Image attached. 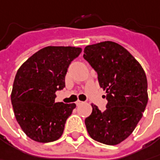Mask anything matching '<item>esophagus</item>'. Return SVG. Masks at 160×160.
Returning a JSON list of instances; mask_svg holds the SVG:
<instances>
[{
    "label": "esophagus",
    "mask_w": 160,
    "mask_h": 160,
    "mask_svg": "<svg viewBox=\"0 0 160 160\" xmlns=\"http://www.w3.org/2000/svg\"><path fill=\"white\" fill-rule=\"evenodd\" d=\"M81 104H83V102H82V101L78 100L77 102H76V105H77V106H80V105H81Z\"/></svg>",
    "instance_id": "34e87169"
}]
</instances>
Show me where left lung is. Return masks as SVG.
<instances>
[{
  "instance_id": "obj_1",
  "label": "left lung",
  "mask_w": 160,
  "mask_h": 160,
  "mask_svg": "<svg viewBox=\"0 0 160 160\" xmlns=\"http://www.w3.org/2000/svg\"><path fill=\"white\" fill-rule=\"evenodd\" d=\"M83 58L98 74L108 100L105 111L92 105V113L85 119L88 132L97 142L116 145L142 117L148 103L146 74L125 48L112 41L88 45Z\"/></svg>"
}]
</instances>
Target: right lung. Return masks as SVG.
I'll return each mask as SVG.
<instances>
[{"label": "right lung", "mask_w": 160, "mask_h": 160, "mask_svg": "<svg viewBox=\"0 0 160 160\" xmlns=\"http://www.w3.org/2000/svg\"><path fill=\"white\" fill-rule=\"evenodd\" d=\"M81 49L46 46L18 70L11 92L15 117L33 141L51 142L62 136L75 104L55 103V92L65 87V75Z\"/></svg>", "instance_id": "add662e5"}]
</instances>
